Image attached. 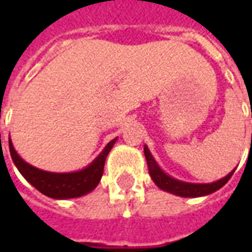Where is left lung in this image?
<instances>
[{
  "mask_svg": "<svg viewBox=\"0 0 252 252\" xmlns=\"http://www.w3.org/2000/svg\"><path fill=\"white\" fill-rule=\"evenodd\" d=\"M144 155H146V160L148 164V173L155 182V185L158 186L159 189L173 193L175 195H180V197H201V195L211 194L225 185L235 171L233 170L227 177H224L216 182H212V184H189V182H182V181L171 178L170 175L166 174L155 162L147 146H144Z\"/></svg>",
  "mask_w": 252,
  "mask_h": 252,
  "instance_id": "8db88e82",
  "label": "left lung"
}]
</instances>
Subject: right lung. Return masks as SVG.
Returning <instances> with one entry per match:
<instances>
[{"instance_id":"obj_1","label":"right lung","mask_w":252,"mask_h":252,"mask_svg":"<svg viewBox=\"0 0 252 252\" xmlns=\"http://www.w3.org/2000/svg\"><path fill=\"white\" fill-rule=\"evenodd\" d=\"M116 140L117 139L110 140L106 144V147L102 150V153L88 167L74 173H50V171L36 169L32 164L27 163L24 159L20 158L10 139H9V151L16 167L31 185L35 186L36 189L47 197H51L55 200H66V198H75L88 194L92 190L95 189L104 173L105 159Z\"/></svg>"}]
</instances>
